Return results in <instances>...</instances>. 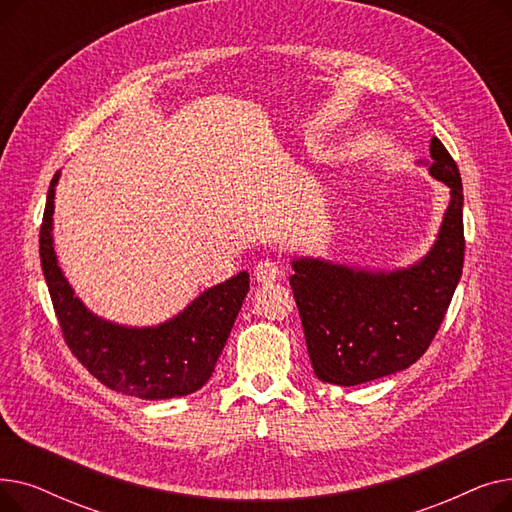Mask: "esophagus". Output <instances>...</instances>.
Instances as JSON below:
<instances>
[{
	"label": "esophagus",
	"mask_w": 512,
	"mask_h": 512,
	"mask_svg": "<svg viewBox=\"0 0 512 512\" xmlns=\"http://www.w3.org/2000/svg\"><path fill=\"white\" fill-rule=\"evenodd\" d=\"M253 274H255L257 282L267 284V282H274V280H278V278L282 276V267H280V263H276V261H272V259H261V261L255 265Z\"/></svg>",
	"instance_id": "1"
}]
</instances>
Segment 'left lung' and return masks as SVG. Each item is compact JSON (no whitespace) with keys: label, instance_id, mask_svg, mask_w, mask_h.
Wrapping results in <instances>:
<instances>
[{"label":"left lung","instance_id":"8db88e82","mask_svg":"<svg viewBox=\"0 0 512 512\" xmlns=\"http://www.w3.org/2000/svg\"><path fill=\"white\" fill-rule=\"evenodd\" d=\"M429 172L450 188V205L434 249L411 270L355 272L315 259L294 261L290 286L321 382L357 386L407 369L436 338L463 274V182L438 137Z\"/></svg>","mask_w":512,"mask_h":512}]
</instances>
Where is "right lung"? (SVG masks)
Returning a JSON list of instances; mask_svg holds the SVG:
<instances>
[{
    "instance_id": "add662e5",
    "label": "right lung",
    "mask_w": 512,
    "mask_h": 512,
    "mask_svg": "<svg viewBox=\"0 0 512 512\" xmlns=\"http://www.w3.org/2000/svg\"><path fill=\"white\" fill-rule=\"evenodd\" d=\"M60 174L51 178L39 255L49 297L70 353L93 378L110 390L161 400L186 396L199 390L213 373L234 319L249 292V274L205 290L168 324L147 330H130L101 321L80 303L64 280L51 245L53 188Z\"/></svg>"
}]
</instances>
